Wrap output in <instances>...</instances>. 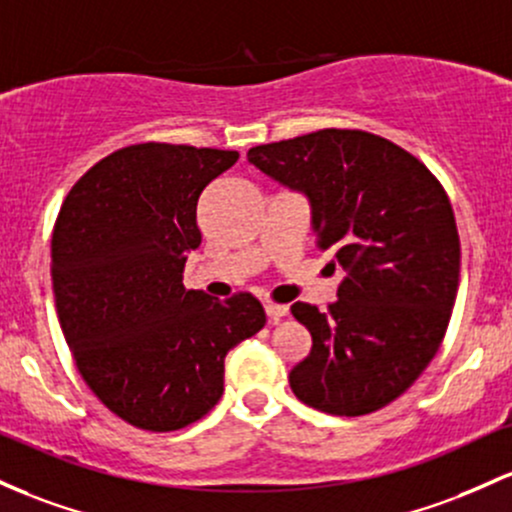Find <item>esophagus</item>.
<instances>
[{
  "label": "esophagus",
  "mask_w": 512,
  "mask_h": 512,
  "mask_svg": "<svg viewBox=\"0 0 512 512\" xmlns=\"http://www.w3.org/2000/svg\"><path fill=\"white\" fill-rule=\"evenodd\" d=\"M287 312H290V307H287V304L266 302V314H268V319H271V321H278V319L287 317Z\"/></svg>",
  "instance_id": "1"
}]
</instances>
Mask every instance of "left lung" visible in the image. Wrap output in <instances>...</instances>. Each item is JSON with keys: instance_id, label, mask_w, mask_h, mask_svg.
Here are the masks:
<instances>
[{"instance_id": "obj_1", "label": "left lung", "mask_w": 512, "mask_h": 512, "mask_svg": "<svg viewBox=\"0 0 512 512\" xmlns=\"http://www.w3.org/2000/svg\"><path fill=\"white\" fill-rule=\"evenodd\" d=\"M249 162L307 195L319 249L343 268L326 312L295 302L312 350L290 370L302 404L365 416L421 377L459 285V234L445 188L413 154L365 130L326 128L249 149Z\"/></svg>"}]
</instances>
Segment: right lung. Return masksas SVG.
Segmentation results:
<instances>
[{
    "mask_svg": "<svg viewBox=\"0 0 512 512\" xmlns=\"http://www.w3.org/2000/svg\"><path fill=\"white\" fill-rule=\"evenodd\" d=\"M239 152L145 142L72 186L53 229L57 319L79 375L130 426L169 433L225 392V358L266 324L249 292L183 287L200 246L198 198Z\"/></svg>",
    "mask_w": 512,
    "mask_h": 512,
    "instance_id": "obj_1",
    "label": "right lung"
}]
</instances>
